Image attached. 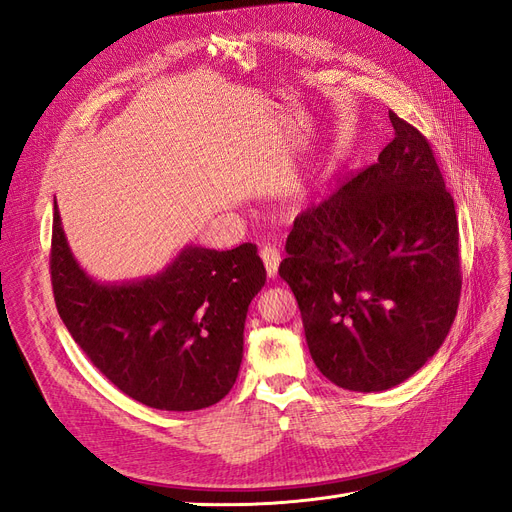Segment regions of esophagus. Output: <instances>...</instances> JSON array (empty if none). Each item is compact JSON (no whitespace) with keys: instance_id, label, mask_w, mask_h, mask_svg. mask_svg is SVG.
<instances>
[{"instance_id":"34e87169","label":"esophagus","mask_w":512,"mask_h":512,"mask_svg":"<svg viewBox=\"0 0 512 512\" xmlns=\"http://www.w3.org/2000/svg\"><path fill=\"white\" fill-rule=\"evenodd\" d=\"M260 258H262V262H265L267 275L277 277V269H280V262H282L280 250H277V247L267 245V247H262V250H260Z\"/></svg>"}]
</instances>
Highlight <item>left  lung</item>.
<instances>
[{"label":"left lung","mask_w":512,"mask_h":512,"mask_svg":"<svg viewBox=\"0 0 512 512\" xmlns=\"http://www.w3.org/2000/svg\"><path fill=\"white\" fill-rule=\"evenodd\" d=\"M378 162L297 215L280 277L299 301L324 378L378 393L446 339L461 294L459 226L427 138L389 113Z\"/></svg>","instance_id":"8db88e82"}]
</instances>
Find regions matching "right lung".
<instances>
[{
    "instance_id": "1",
    "label": "right lung",
    "mask_w": 512,
    "mask_h": 512,
    "mask_svg": "<svg viewBox=\"0 0 512 512\" xmlns=\"http://www.w3.org/2000/svg\"><path fill=\"white\" fill-rule=\"evenodd\" d=\"M267 271L254 243L185 245L160 273L102 284L70 252L55 203L51 282L74 342L121 393L190 412L218 404L239 376L247 307Z\"/></svg>"
}]
</instances>
